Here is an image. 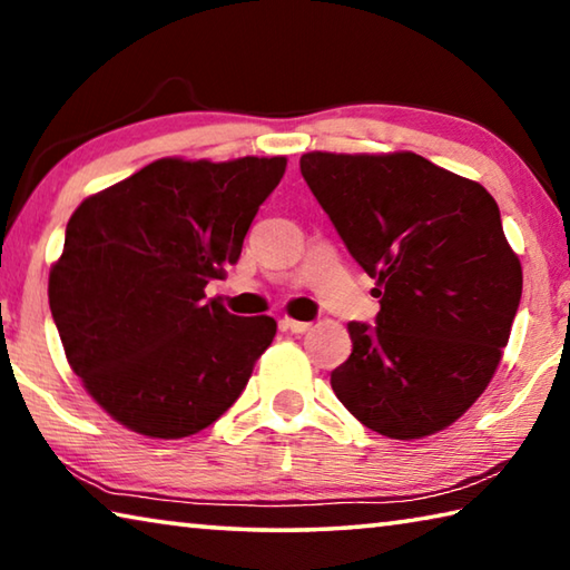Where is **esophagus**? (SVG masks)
Instances as JSON below:
<instances>
[{
  "label": "esophagus",
  "mask_w": 570,
  "mask_h": 570,
  "mask_svg": "<svg viewBox=\"0 0 570 570\" xmlns=\"http://www.w3.org/2000/svg\"><path fill=\"white\" fill-rule=\"evenodd\" d=\"M284 326L292 334H306L308 330H312V324L308 322H296V320H284Z\"/></svg>",
  "instance_id": "34e87169"
}]
</instances>
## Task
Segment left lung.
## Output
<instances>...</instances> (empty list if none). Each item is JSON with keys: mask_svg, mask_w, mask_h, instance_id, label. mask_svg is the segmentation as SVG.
Segmentation results:
<instances>
[{"mask_svg": "<svg viewBox=\"0 0 570 570\" xmlns=\"http://www.w3.org/2000/svg\"><path fill=\"white\" fill-rule=\"evenodd\" d=\"M298 166L354 262L377 278V326L350 324L334 394L384 438L435 435L493 380L523 294L495 198L414 153H306Z\"/></svg>", "mask_w": 570, "mask_h": 570, "instance_id": "1", "label": "left lung"}]
</instances>
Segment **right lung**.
<instances>
[{
    "label": "right lung",
    "mask_w": 570,
    "mask_h": 570,
    "mask_svg": "<svg viewBox=\"0 0 570 570\" xmlns=\"http://www.w3.org/2000/svg\"><path fill=\"white\" fill-rule=\"evenodd\" d=\"M284 170L286 158H163L77 206L50 308L72 372L112 420L180 440L246 390L276 322L230 314L204 288L238 262Z\"/></svg>",
    "instance_id": "right-lung-1"
}]
</instances>
